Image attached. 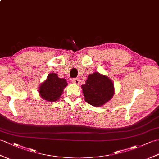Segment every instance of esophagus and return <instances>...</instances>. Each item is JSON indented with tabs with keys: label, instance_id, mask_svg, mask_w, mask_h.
I'll return each mask as SVG.
<instances>
[{
	"label": "esophagus",
	"instance_id": "34e87169",
	"mask_svg": "<svg viewBox=\"0 0 159 159\" xmlns=\"http://www.w3.org/2000/svg\"><path fill=\"white\" fill-rule=\"evenodd\" d=\"M72 82L74 84H79L80 83V80L79 79H72Z\"/></svg>",
	"mask_w": 159,
	"mask_h": 159
}]
</instances>
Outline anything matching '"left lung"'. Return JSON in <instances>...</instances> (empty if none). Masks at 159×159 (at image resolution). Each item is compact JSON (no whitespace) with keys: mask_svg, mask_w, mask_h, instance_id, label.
Returning <instances> with one entry per match:
<instances>
[{"mask_svg":"<svg viewBox=\"0 0 159 159\" xmlns=\"http://www.w3.org/2000/svg\"><path fill=\"white\" fill-rule=\"evenodd\" d=\"M84 100L95 107L102 106L113 97L114 84L108 76L96 72L88 76L85 84L81 86Z\"/></svg>","mask_w":159,"mask_h":159,"instance_id":"left-lung-1","label":"left lung"}]
</instances>
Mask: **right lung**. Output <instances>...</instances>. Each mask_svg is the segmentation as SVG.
<instances>
[{
    "label": "right lung",
    "instance_id": "right-lung-1",
    "mask_svg": "<svg viewBox=\"0 0 159 159\" xmlns=\"http://www.w3.org/2000/svg\"><path fill=\"white\" fill-rule=\"evenodd\" d=\"M68 83L65 79L59 78L57 74L50 73L47 79L39 87V94L43 99L50 102H53L60 99L67 86Z\"/></svg>",
    "mask_w": 159,
    "mask_h": 159
}]
</instances>
